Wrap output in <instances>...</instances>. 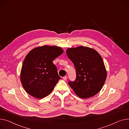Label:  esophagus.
I'll use <instances>...</instances> for the list:
<instances>
[{
    "label": "esophagus",
    "mask_w": 129,
    "mask_h": 129,
    "mask_svg": "<svg viewBox=\"0 0 129 129\" xmlns=\"http://www.w3.org/2000/svg\"><path fill=\"white\" fill-rule=\"evenodd\" d=\"M63 80H64V81L67 80V79H68V77H67V76H65V77H64L63 78Z\"/></svg>",
    "instance_id": "34e87169"
}]
</instances>
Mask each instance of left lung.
I'll use <instances>...</instances> for the list:
<instances>
[{"label": "left lung", "instance_id": "1", "mask_svg": "<svg viewBox=\"0 0 129 129\" xmlns=\"http://www.w3.org/2000/svg\"><path fill=\"white\" fill-rule=\"evenodd\" d=\"M68 57L73 63L76 79L68 84L79 97L87 98L99 92L107 78L103 59L96 50L87 47L69 48Z\"/></svg>", "mask_w": 129, "mask_h": 129}]
</instances>
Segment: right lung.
<instances>
[{
    "instance_id": "1",
    "label": "right lung",
    "mask_w": 129,
    "mask_h": 129,
    "mask_svg": "<svg viewBox=\"0 0 129 129\" xmlns=\"http://www.w3.org/2000/svg\"><path fill=\"white\" fill-rule=\"evenodd\" d=\"M63 52L60 47L45 45L28 53L22 64L20 79L28 94L41 99L50 94L60 79L52 61Z\"/></svg>"
}]
</instances>
